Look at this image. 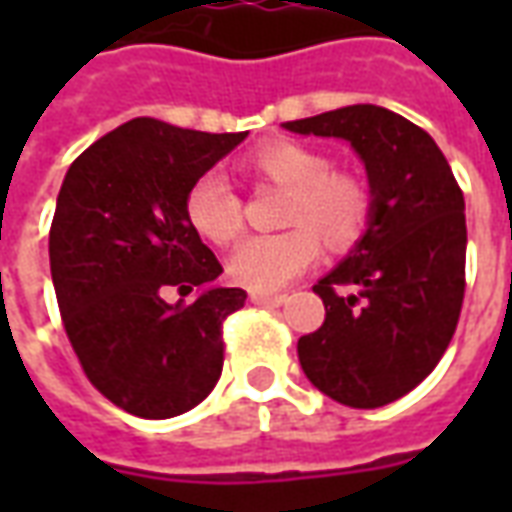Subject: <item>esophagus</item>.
<instances>
[{
    "label": "esophagus",
    "mask_w": 512,
    "mask_h": 512,
    "mask_svg": "<svg viewBox=\"0 0 512 512\" xmlns=\"http://www.w3.org/2000/svg\"><path fill=\"white\" fill-rule=\"evenodd\" d=\"M252 301L260 304V307H282L288 296H282V293H252Z\"/></svg>",
    "instance_id": "obj_1"
}]
</instances>
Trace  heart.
<instances>
[{"instance_id": "b5f03b06", "label": "heart", "mask_w": 512, "mask_h": 512, "mask_svg": "<svg viewBox=\"0 0 512 512\" xmlns=\"http://www.w3.org/2000/svg\"><path fill=\"white\" fill-rule=\"evenodd\" d=\"M260 183L288 191L277 235H252L230 257V277L252 290H279L318 257V238L329 252H348L370 222V191L351 172L332 169L329 156L299 142H268L244 158ZM186 219L216 246L233 244L244 230V200L219 175H202L186 191Z\"/></svg>"}]
</instances>
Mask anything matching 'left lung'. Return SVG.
<instances>
[{
	"label": "left lung",
	"instance_id": "8db88e82",
	"mask_svg": "<svg viewBox=\"0 0 512 512\" xmlns=\"http://www.w3.org/2000/svg\"><path fill=\"white\" fill-rule=\"evenodd\" d=\"M282 126L351 142L373 197L359 244L312 288L326 321L299 340L301 370L343 406H386L430 376L461 318L463 191L428 131L384 106H343Z\"/></svg>",
	"mask_w": 512,
	"mask_h": 512
}]
</instances>
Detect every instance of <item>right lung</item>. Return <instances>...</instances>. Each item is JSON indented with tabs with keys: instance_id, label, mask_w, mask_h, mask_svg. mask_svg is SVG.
I'll use <instances>...</instances> for the list:
<instances>
[{
	"instance_id": "obj_1",
	"label": "right lung",
	"mask_w": 512,
	"mask_h": 512,
	"mask_svg": "<svg viewBox=\"0 0 512 512\" xmlns=\"http://www.w3.org/2000/svg\"><path fill=\"white\" fill-rule=\"evenodd\" d=\"M244 136L134 117L62 180L49 233L62 326L90 384L134 417H178L222 376V323L246 290L213 282L222 263L186 219V191Z\"/></svg>"
}]
</instances>
